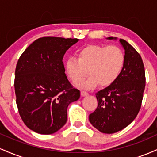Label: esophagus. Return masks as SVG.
<instances>
[{
    "label": "esophagus",
    "instance_id": "34e87169",
    "mask_svg": "<svg viewBox=\"0 0 157 157\" xmlns=\"http://www.w3.org/2000/svg\"><path fill=\"white\" fill-rule=\"evenodd\" d=\"M81 96L82 97H85V96H87L88 94H89V93L86 92V91H81Z\"/></svg>",
    "mask_w": 157,
    "mask_h": 157
}]
</instances>
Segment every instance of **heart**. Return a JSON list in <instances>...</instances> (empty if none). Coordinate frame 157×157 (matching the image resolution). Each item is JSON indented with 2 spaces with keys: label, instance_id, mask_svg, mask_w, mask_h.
<instances>
[{
  "label": "heart",
  "instance_id": "1",
  "mask_svg": "<svg viewBox=\"0 0 157 157\" xmlns=\"http://www.w3.org/2000/svg\"><path fill=\"white\" fill-rule=\"evenodd\" d=\"M125 54L117 46L87 45L78 52V58L69 57L64 63L65 72L74 83L80 82L89 74L85 82L77 84L83 89L112 84L122 72L125 64Z\"/></svg>",
  "mask_w": 157,
  "mask_h": 157
}]
</instances>
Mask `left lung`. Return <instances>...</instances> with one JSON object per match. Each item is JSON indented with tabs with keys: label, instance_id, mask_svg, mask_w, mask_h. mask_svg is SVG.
Wrapping results in <instances>:
<instances>
[{
	"label": "left lung",
	"instance_id": "8db88e82",
	"mask_svg": "<svg viewBox=\"0 0 157 157\" xmlns=\"http://www.w3.org/2000/svg\"><path fill=\"white\" fill-rule=\"evenodd\" d=\"M107 40H117V37ZM120 43L125 51V64L120 76L112 84L95 94L97 109L89 121L104 134L121 131L134 121L140 111L145 86V68L141 56L123 39Z\"/></svg>",
	"mask_w": 157,
	"mask_h": 157
}]
</instances>
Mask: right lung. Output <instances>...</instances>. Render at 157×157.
<instances>
[{
    "mask_svg": "<svg viewBox=\"0 0 157 157\" xmlns=\"http://www.w3.org/2000/svg\"><path fill=\"white\" fill-rule=\"evenodd\" d=\"M77 38L45 37L23 52L15 69L16 103L27 127L40 134H52L67 121V109L80 97L65 73L63 59Z\"/></svg>",
    "mask_w": 157,
    "mask_h": 157,
    "instance_id": "add662e5",
    "label": "right lung"
}]
</instances>
